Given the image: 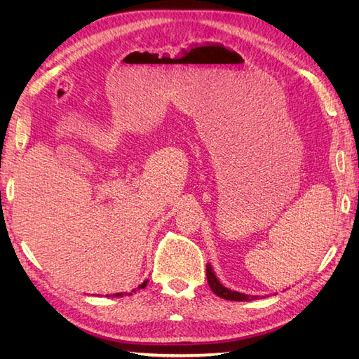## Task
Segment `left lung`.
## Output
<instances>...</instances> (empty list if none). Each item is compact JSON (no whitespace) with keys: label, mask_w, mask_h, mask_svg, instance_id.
Returning a JSON list of instances; mask_svg holds the SVG:
<instances>
[{"label":"left lung","mask_w":359,"mask_h":359,"mask_svg":"<svg viewBox=\"0 0 359 359\" xmlns=\"http://www.w3.org/2000/svg\"><path fill=\"white\" fill-rule=\"evenodd\" d=\"M206 278H208V285L211 287V290L215 293L217 297L220 298H224V299H229V301H252V299H256L257 297H253V295H247V293H241V292H236V290H232L229 287H226L220 283V280L217 278L215 273L212 266L208 264L206 265Z\"/></svg>","instance_id":"1"}]
</instances>
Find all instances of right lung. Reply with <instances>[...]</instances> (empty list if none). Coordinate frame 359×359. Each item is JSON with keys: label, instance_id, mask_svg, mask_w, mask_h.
<instances>
[{"label": "right lung", "instance_id": "1", "mask_svg": "<svg viewBox=\"0 0 359 359\" xmlns=\"http://www.w3.org/2000/svg\"><path fill=\"white\" fill-rule=\"evenodd\" d=\"M147 283H148V280H147V281H144L142 285H139V287H137V289H144V287L147 286ZM135 292H136V290L133 289L132 292H128V293H127V292H126V293H123V292H119V293H112V297H115V298H119V297H124V295H132V293H135Z\"/></svg>", "mask_w": 359, "mask_h": 359}]
</instances>
